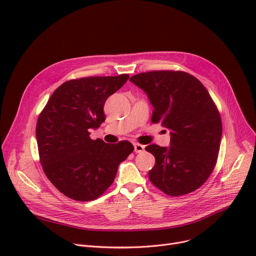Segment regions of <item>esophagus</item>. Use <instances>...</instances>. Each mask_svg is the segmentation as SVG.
I'll return each instance as SVG.
<instances>
[{
    "mask_svg": "<svg viewBox=\"0 0 256 256\" xmlns=\"http://www.w3.org/2000/svg\"><path fill=\"white\" fill-rule=\"evenodd\" d=\"M134 147H135V152H142L145 148V146L140 144V143H134Z\"/></svg>",
    "mask_w": 256,
    "mask_h": 256,
    "instance_id": "esophagus-1",
    "label": "esophagus"
}]
</instances>
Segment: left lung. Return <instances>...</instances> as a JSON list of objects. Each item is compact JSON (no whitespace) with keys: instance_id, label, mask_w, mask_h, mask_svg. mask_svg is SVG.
Masks as SVG:
<instances>
[{"instance_id":"obj_1","label":"left lung","mask_w":256,"mask_h":256,"mask_svg":"<svg viewBox=\"0 0 256 256\" xmlns=\"http://www.w3.org/2000/svg\"><path fill=\"white\" fill-rule=\"evenodd\" d=\"M154 106L152 122L169 128L170 147L152 144L156 158L150 182L168 196H182L202 186L217 163L222 121L208 91L194 76L180 70H152L130 78Z\"/></svg>"}]
</instances>
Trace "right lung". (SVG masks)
Listing matches in <instances>:
<instances>
[{
    "mask_svg": "<svg viewBox=\"0 0 256 256\" xmlns=\"http://www.w3.org/2000/svg\"><path fill=\"white\" fill-rule=\"evenodd\" d=\"M128 74L66 80L52 92L36 124L39 160L46 178L74 200L102 196L115 180L118 166L132 152L128 141L92 140L89 128L106 120V98L124 85Z\"/></svg>",
    "mask_w": 256,
    "mask_h": 256,
    "instance_id": "1",
    "label": "right lung"
}]
</instances>
